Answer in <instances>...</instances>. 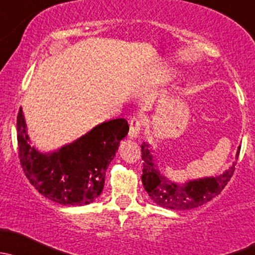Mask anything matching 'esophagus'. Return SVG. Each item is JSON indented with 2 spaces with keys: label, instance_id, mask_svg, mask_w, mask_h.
<instances>
[{
  "label": "esophagus",
  "instance_id": "1",
  "mask_svg": "<svg viewBox=\"0 0 255 255\" xmlns=\"http://www.w3.org/2000/svg\"><path fill=\"white\" fill-rule=\"evenodd\" d=\"M141 122L138 119H132L130 122V130H128V137L136 138L140 135L141 131Z\"/></svg>",
  "mask_w": 255,
  "mask_h": 255
}]
</instances>
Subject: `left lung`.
Here are the masks:
<instances>
[{
	"label": "left lung",
	"mask_w": 255,
	"mask_h": 255,
	"mask_svg": "<svg viewBox=\"0 0 255 255\" xmlns=\"http://www.w3.org/2000/svg\"><path fill=\"white\" fill-rule=\"evenodd\" d=\"M240 149L241 147H238L236 159L240 156ZM141 154L143 159L141 177L143 188L157 205L170 210L195 209L214 199L230 182L236 166V162H233L221 174L194 178L184 183H178L167 178L161 172L154 156V149L148 142L141 145Z\"/></svg>",
	"instance_id": "1"
}]
</instances>
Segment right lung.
Wrapping results in <instances>:
<instances>
[{
    "label": "right lung",
    "mask_w": 255,
    "mask_h": 255,
    "mask_svg": "<svg viewBox=\"0 0 255 255\" xmlns=\"http://www.w3.org/2000/svg\"><path fill=\"white\" fill-rule=\"evenodd\" d=\"M128 132L127 120L117 118L54 151L41 152L31 146L20 108L17 118L20 164L30 184L49 200L61 205H88L103 191L106 170Z\"/></svg>",
    "instance_id": "add662e5"
}]
</instances>
